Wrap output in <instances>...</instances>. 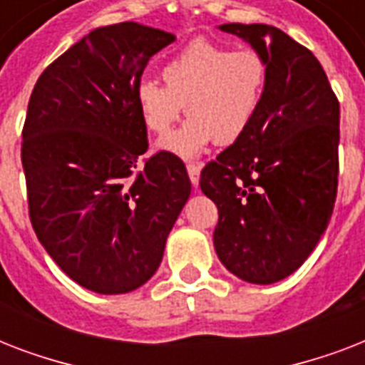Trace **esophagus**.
<instances>
[{"mask_svg": "<svg viewBox=\"0 0 365 365\" xmlns=\"http://www.w3.org/2000/svg\"><path fill=\"white\" fill-rule=\"evenodd\" d=\"M187 174H189V180L193 185L199 183V174H200V166L197 163H187Z\"/></svg>", "mask_w": 365, "mask_h": 365, "instance_id": "1", "label": "esophagus"}]
</instances>
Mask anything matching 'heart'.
Masks as SVG:
<instances>
[{"instance_id": "1", "label": "heart", "mask_w": 365, "mask_h": 365, "mask_svg": "<svg viewBox=\"0 0 365 365\" xmlns=\"http://www.w3.org/2000/svg\"><path fill=\"white\" fill-rule=\"evenodd\" d=\"M163 79L166 85L138 83L142 121L153 134L166 136L185 111L191 119L165 148L193 157L214 140L227 145L246 134L263 98L267 62L254 48L231 51L210 39H193L166 62Z\"/></svg>"}]
</instances>
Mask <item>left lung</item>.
Here are the masks:
<instances>
[{
  "mask_svg": "<svg viewBox=\"0 0 365 365\" xmlns=\"http://www.w3.org/2000/svg\"><path fill=\"white\" fill-rule=\"evenodd\" d=\"M267 62L254 121L200 172L216 202L214 246L229 271L272 284L311 255L334 212L339 176V100L317 56L267 24H222Z\"/></svg>",
  "mask_w": 365,
  "mask_h": 365,
  "instance_id": "8db88e82",
  "label": "left lung"
}]
</instances>
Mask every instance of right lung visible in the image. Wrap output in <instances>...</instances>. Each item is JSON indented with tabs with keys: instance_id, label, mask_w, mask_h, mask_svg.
<instances>
[{
	"instance_id": "right-lung-1",
	"label": "right lung",
	"mask_w": 365,
	"mask_h": 365,
	"mask_svg": "<svg viewBox=\"0 0 365 365\" xmlns=\"http://www.w3.org/2000/svg\"><path fill=\"white\" fill-rule=\"evenodd\" d=\"M174 36L138 22L96 28L45 68L28 102L22 168L31 227L56 265L96 294H126L159 269L191 195L170 151L143 160L136 87Z\"/></svg>"
}]
</instances>
